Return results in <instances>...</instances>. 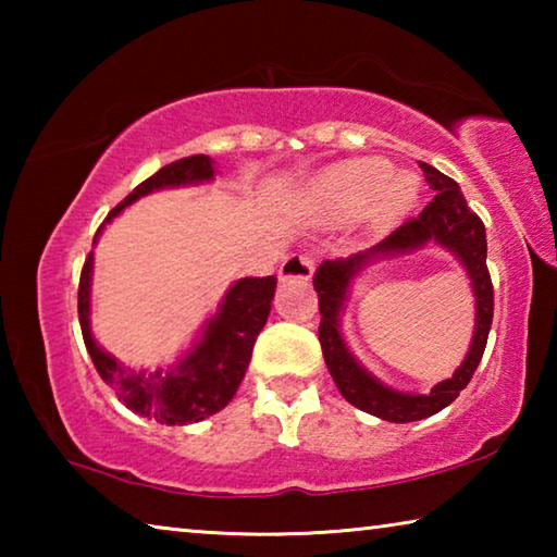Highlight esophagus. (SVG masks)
Masks as SVG:
<instances>
[{
  "mask_svg": "<svg viewBox=\"0 0 557 557\" xmlns=\"http://www.w3.org/2000/svg\"><path fill=\"white\" fill-rule=\"evenodd\" d=\"M312 275L314 260L309 256H289L280 265V280H309Z\"/></svg>",
  "mask_w": 557,
  "mask_h": 557,
  "instance_id": "esophagus-1",
  "label": "esophagus"
}]
</instances>
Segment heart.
<instances>
[{
  "label": "heart",
  "instance_id": "b5f03b06",
  "mask_svg": "<svg viewBox=\"0 0 557 557\" xmlns=\"http://www.w3.org/2000/svg\"><path fill=\"white\" fill-rule=\"evenodd\" d=\"M418 196V176L393 174V166L379 157L336 164L312 186V199L319 209L336 219H354L371 206L383 219H395L412 209Z\"/></svg>",
  "mask_w": 557,
  "mask_h": 557
}]
</instances>
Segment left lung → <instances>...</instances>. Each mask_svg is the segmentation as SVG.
I'll use <instances>...</instances> for the list:
<instances>
[{"label":"left lung","mask_w":557,"mask_h":557,"mask_svg":"<svg viewBox=\"0 0 557 557\" xmlns=\"http://www.w3.org/2000/svg\"><path fill=\"white\" fill-rule=\"evenodd\" d=\"M428 186L435 191L425 209L400 223L388 238L375 243L373 248L356 252L348 258L324 260L314 272V289L319 292V344H322L326 369L332 373L338 393L356 405L358 410L371 412L375 418L388 422H412L430 418L457 398L459 391L467 388V383L474 375L479 361H482L488 329L494 319V285L486 268V231L479 215L469 209L467 199L459 191V184L440 169L420 162ZM435 239L445 244L466 262L472 277V286L478 295V329L475 342L472 343L466 363L456 375L438 384L428 396L398 394L385 389L372 376L366 374L347 354L341 335L337 334V312L345 298V289L350 277L366 261L383 255H397L398 251L417 249L422 244Z\"/></svg>","instance_id":"left-lung-1"}]
</instances>
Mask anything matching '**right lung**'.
<instances>
[{
  "instance_id": "obj_1",
  "label": "right lung",
  "mask_w": 557,
  "mask_h": 557,
  "mask_svg": "<svg viewBox=\"0 0 557 557\" xmlns=\"http://www.w3.org/2000/svg\"><path fill=\"white\" fill-rule=\"evenodd\" d=\"M209 178H213L211 157L194 154L176 159V162L162 166L157 174L132 188L125 201H120L108 213V221L125 206L137 201L139 196L152 194L157 188L209 182ZM90 272L92 252H88L78 282V319L83 342H86L100 379L117 393V398L132 412L145 414V418H152L162 425H188V422L209 418V414L223 410L231 403L250 363L256 338L268 322L272 297H275L277 287L275 275L245 277L235 282L228 295H225L219 314L206 326L199 346L174 371L132 373L122 369L110 354L102 351L90 334Z\"/></svg>"
}]
</instances>
